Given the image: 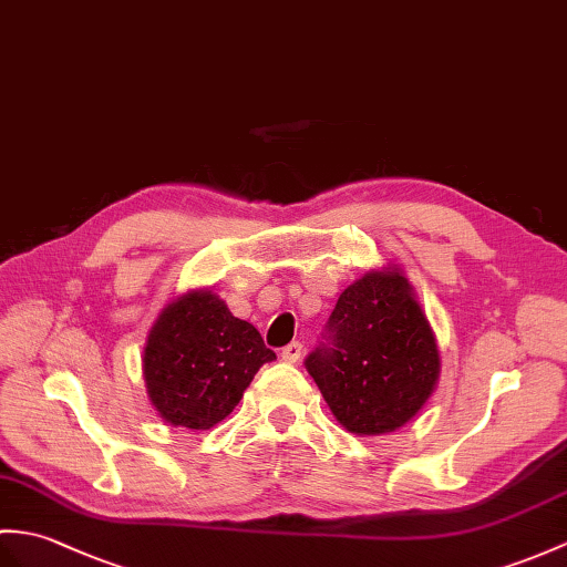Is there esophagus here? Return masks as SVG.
<instances>
[{
  "label": "esophagus",
  "instance_id": "esophagus-1",
  "mask_svg": "<svg viewBox=\"0 0 567 567\" xmlns=\"http://www.w3.org/2000/svg\"><path fill=\"white\" fill-rule=\"evenodd\" d=\"M301 352H305V346H301L297 340V343H289L287 348H282V360L285 362H299Z\"/></svg>",
  "mask_w": 567,
  "mask_h": 567
}]
</instances>
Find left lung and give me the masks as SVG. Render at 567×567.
<instances>
[{
  "label": "left lung",
  "instance_id": "1",
  "mask_svg": "<svg viewBox=\"0 0 567 567\" xmlns=\"http://www.w3.org/2000/svg\"><path fill=\"white\" fill-rule=\"evenodd\" d=\"M331 346L307 370L336 420L360 437L403 427L440 381V350L413 285L399 266L348 285L328 319Z\"/></svg>",
  "mask_w": 567,
  "mask_h": 567
}]
</instances>
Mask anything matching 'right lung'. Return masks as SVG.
Here are the masks:
<instances>
[{
  "mask_svg": "<svg viewBox=\"0 0 567 567\" xmlns=\"http://www.w3.org/2000/svg\"><path fill=\"white\" fill-rule=\"evenodd\" d=\"M272 360L256 328L203 287L168 301L156 316L142 374L164 423L209 430L239 405L256 372Z\"/></svg>",
  "mask_w": 567,
  "mask_h": 567,
  "instance_id": "obj_1",
  "label": "right lung"
}]
</instances>
